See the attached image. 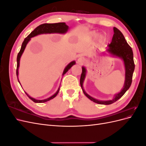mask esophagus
I'll list each match as a JSON object with an SVG mask.
<instances>
[{
	"mask_svg": "<svg viewBox=\"0 0 146 146\" xmlns=\"http://www.w3.org/2000/svg\"><path fill=\"white\" fill-rule=\"evenodd\" d=\"M85 61H86V59L84 58L83 56H80L77 60V63L80 64H82L85 62Z\"/></svg>",
	"mask_w": 146,
	"mask_h": 146,
	"instance_id": "1",
	"label": "esophagus"
}]
</instances>
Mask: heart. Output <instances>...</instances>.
I'll list each match as a JSON object with an SVG mask.
<instances>
[{"instance_id": "1", "label": "heart", "mask_w": 146, "mask_h": 146, "mask_svg": "<svg viewBox=\"0 0 146 146\" xmlns=\"http://www.w3.org/2000/svg\"><path fill=\"white\" fill-rule=\"evenodd\" d=\"M92 35H93L94 36H97V34H96V33H92Z\"/></svg>"}]
</instances>
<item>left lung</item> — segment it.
<instances>
[{
    "label": "left lung",
    "mask_w": 146,
    "mask_h": 146,
    "mask_svg": "<svg viewBox=\"0 0 146 146\" xmlns=\"http://www.w3.org/2000/svg\"><path fill=\"white\" fill-rule=\"evenodd\" d=\"M114 35L112 38L111 42L108 45V48L107 51L113 56H117L121 58L124 63L125 74V82L124 85L122 90L114 96V98L112 100H99L96 99L91 96L88 95L85 91L83 89V84L85 80L86 70L85 67H82V72L80 77V85L84 94H85L88 99L93 101L94 102L102 104V105H110L115 102L118 99L125 93V92L129 89L132 82V77L135 70V63L133 61V54L131 47L128 44L125 39L123 36V34L117 28L114 27Z\"/></svg>",
    "instance_id": "1"
}]
</instances>
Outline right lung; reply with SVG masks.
Segmentation results:
<instances>
[{
	"label": "right lung",
	"instance_id": "1",
	"mask_svg": "<svg viewBox=\"0 0 146 146\" xmlns=\"http://www.w3.org/2000/svg\"><path fill=\"white\" fill-rule=\"evenodd\" d=\"M69 29L68 25H67L66 24V23H54V24H41L40 25H39L38 27H37L36 29H35L33 32H31L29 35H28V36L27 38H25L24 39V41L22 44V46L21 48V50L19 51V52L17 54V69H16V76L17 77V80L19 81L18 79V69H19V61H20V59L21 57L23 55V52L25 50V47L27 46V43L29 42V41L30 40L31 38L34 37L35 36H37L38 35H41V34H47V33H61V34H64L66 33V32H68ZM76 64V61H71L70 63H69L66 67L64 68V71L63 72V76L64 75L66 72L68 71V70L70 69V68L72 67L73 65H74ZM20 83V82H19ZM60 88H58V90L55 92V93L50 98H48L47 99H44V100H36L34 98H32V97H30L27 93L25 94L27 95V96L29 98L32 100V101H33L35 103H43V102H46L47 101L50 100L52 99H54L55 97L56 96V95L58 94V92L60 91Z\"/></svg>",
	"mask_w": 146,
	"mask_h": 146
}]
</instances>
